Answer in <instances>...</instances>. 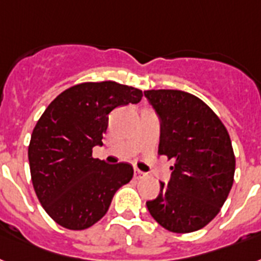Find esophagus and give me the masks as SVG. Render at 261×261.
I'll list each match as a JSON object with an SVG mask.
<instances>
[{
	"instance_id": "obj_1",
	"label": "esophagus",
	"mask_w": 261,
	"mask_h": 261,
	"mask_svg": "<svg viewBox=\"0 0 261 261\" xmlns=\"http://www.w3.org/2000/svg\"><path fill=\"white\" fill-rule=\"evenodd\" d=\"M144 176H145V173H144V172L139 171V169H136V171H135V177L136 178H143Z\"/></svg>"
}]
</instances>
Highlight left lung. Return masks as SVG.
Listing matches in <instances>:
<instances>
[{"label":"left lung","instance_id":"left-lung-1","mask_svg":"<svg viewBox=\"0 0 261 261\" xmlns=\"http://www.w3.org/2000/svg\"><path fill=\"white\" fill-rule=\"evenodd\" d=\"M160 121L159 154L173 159L168 184L146 201L161 227L188 233L220 212L233 184L234 154L227 129L199 97L182 90H145Z\"/></svg>","mask_w":261,"mask_h":261}]
</instances>
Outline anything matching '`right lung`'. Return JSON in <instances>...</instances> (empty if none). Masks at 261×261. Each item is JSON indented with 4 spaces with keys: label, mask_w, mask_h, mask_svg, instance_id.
Here are the masks:
<instances>
[{
    "label": "right lung",
    "mask_w": 261,
    "mask_h": 261,
    "mask_svg": "<svg viewBox=\"0 0 261 261\" xmlns=\"http://www.w3.org/2000/svg\"><path fill=\"white\" fill-rule=\"evenodd\" d=\"M141 97L140 89L115 81L79 84L58 94L37 121L28 150L32 181L41 205L61 227H92L132 180V165L107 164L93 159L92 149L102 144L109 113Z\"/></svg>",
    "instance_id": "1"
}]
</instances>
